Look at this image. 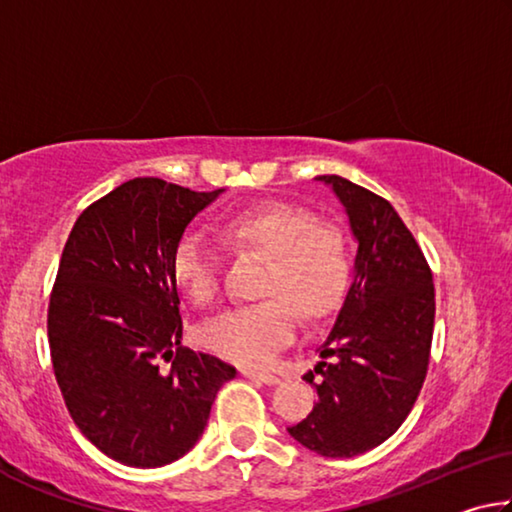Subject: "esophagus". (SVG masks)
<instances>
[{"instance_id": "esophagus-1", "label": "esophagus", "mask_w": 512, "mask_h": 512, "mask_svg": "<svg viewBox=\"0 0 512 512\" xmlns=\"http://www.w3.org/2000/svg\"><path fill=\"white\" fill-rule=\"evenodd\" d=\"M241 375L248 377V379H257V381H262V384H268V386H275V384H280V377H275L273 372H264V370L244 368V370H241Z\"/></svg>"}]
</instances>
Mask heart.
Returning a JSON list of instances; mask_svg holds the SVG:
<instances>
[{
    "instance_id": "1",
    "label": "heart",
    "mask_w": 512,
    "mask_h": 512,
    "mask_svg": "<svg viewBox=\"0 0 512 512\" xmlns=\"http://www.w3.org/2000/svg\"><path fill=\"white\" fill-rule=\"evenodd\" d=\"M221 237L239 253L266 259L255 305L223 311L203 325L205 348L244 366L271 361L307 323L339 307L350 282V244L336 223L316 221L305 207L268 201L221 223ZM171 275L185 296L207 305L221 289V257L198 232H185L171 253Z\"/></svg>"
}]
</instances>
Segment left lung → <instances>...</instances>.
<instances>
[{"instance_id":"obj_1","label":"left lung","mask_w":512,"mask_h":512,"mask_svg":"<svg viewBox=\"0 0 512 512\" xmlns=\"http://www.w3.org/2000/svg\"><path fill=\"white\" fill-rule=\"evenodd\" d=\"M318 180L339 196L359 250L352 287L318 348L334 361L305 375L318 402L289 433L320 456L352 458L391 438L418 400L436 291L422 248L386 198L341 176Z\"/></svg>"}]
</instances>
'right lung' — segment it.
<instances>
[{
	"label": "right lung",
	"mask_w": 512,
	"mask_h": 512,
	"mask_svg": "<svg viewBox=\"0 0 512 512\" xmlns=\"http://www.w3.org/2000/svg\"><path fill=\"white\" fill-rule=\"evenodd\" d=\"M133 178L76 219L49 296L51 366L76 427L117 463L160 467L196 445L237 370L183 345L171 253L219 196Z\"/></svg>",
	"instance_id": "right-lung-1"
}]
</instances>
